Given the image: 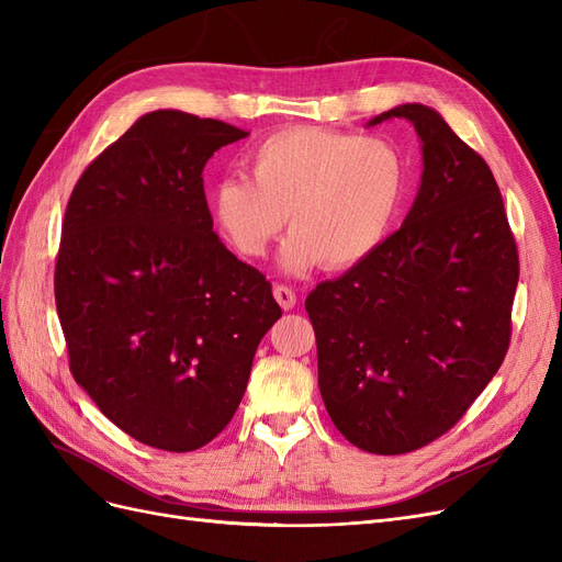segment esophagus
I'll return each mask as SVG.
<instances>
[{"mask_svg":"<svg viewBox=\"0 0 562 562\" xmlns=\"http://www.w3.org/2000/svg\"><path fill=\"white\" fill-rule=\"evenodd\" d=\"M274 297H277V302L281 304L283 310H293L295 307V302H297V295H295V291L293 288H288V285H274Z\"/></svg>","mask_w":562,"mask_h":562,"instance_id":"1","label":"esophagus"}]
</instances>
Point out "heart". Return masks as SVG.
Here are the masks:
<instances>
[{
    "label": "heart",
    "mask_w": 562,
    "mask_h": 562,
    "mask_svg": "<svg viewBox=\"0 0 562 562\" xmlns=\"http://www.w3.org/2000/svg\"><path fill=\"white\" fill-rule=\"evenodd\" d=\"M246 171L248 180L227 178L213 190L215 225L241 258L260 260L288 215V274L368 260L394 227L407 190L394 143L314 126L267 135L246 155Z\"/></svg>",
    "instance_id": "obj_1"
}]
</instances>
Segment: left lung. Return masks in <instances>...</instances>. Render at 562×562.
<instances>
[{"label": "left lung", "mask_w": 562, "mask_h": 562, "mask_svg": "<svg viewBox=\"0 0 562 562\" xmlns=\"http://www.w3.org/2000/svg\"><path fill=\"white\" fill-rule=\"evenodd\" d=\"M394 116L422 140L413 209L368 260L304 302L326 411L372 454L413 452L462 419L504 361L518 285V248L485 159L419 103L368 126Z\"/></svg>", "instance_id": "left-lung-1"}]
</instances>
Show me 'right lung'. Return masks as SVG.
<instances>
[{
  "instance_id": "add662e5",
  "label": "right lung",
  "mask_w": 562,
  "mask_h": 562,
  "mask_svg": "<svg viewBox=\"0 0 562 562\" xmlns=\"http://www.w3.org/2000/svg\"><path fill=\"white\" fill-rule=\"evenodd\" d=\"M246 131L180 110L140 116L77 180L56 307L70 370L119 429L199 450L239 407L281 316L262 271L213 232L203 166Z\"/></svg>"
}]
</instances>
